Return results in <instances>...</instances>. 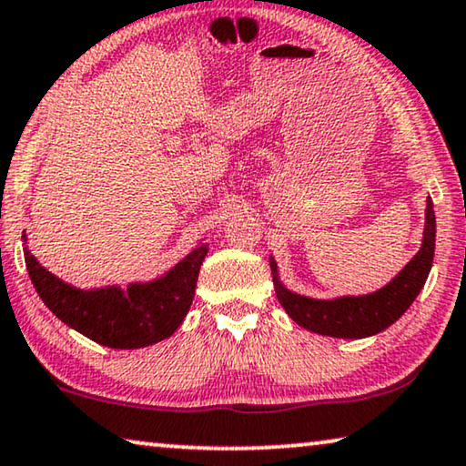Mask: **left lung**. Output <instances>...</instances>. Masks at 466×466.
<instances>
[{"mask_svg":"<svg viewBox=\"0 0 466 466\" xmlns=\"http://www.w3.org/2000/svg\"><path fill=\"white\" fill-rule=\"evenodd\" d=\"M435 211H432V200L429 196L420 251L405 264L403 270L390 283L373 293H365V296H339L333 299L299 296V293L287 289L283 280L279 279L277 259L270 255L274 289H277L280 306L299 327L319 333V336L344 339L376 336L397 319H401V314L414 304L418 293L427 283L432 255H435Z\"/></svg>","mask_w":466,"mask_h":466,"instance_id":"1","label":"left lung"}]
</instances>
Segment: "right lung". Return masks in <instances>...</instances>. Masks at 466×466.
Wrapping results in <instances>:
<instances>
[{"instance_id":"add662e5","label":"right lung","mask_w":466,"mask_h":466,"mask_svg":"<svg viewBox=\"0 0 466 466\" xmlns=\"http://www.w3.org/2000/svg\"><path fill=\"white\" fill-rule=\"evenodd\" d=\"M25 240V264L37 296L65 325L109 349H143L173 336L192 306L208 247L200 242L179 264L147 283L77 289L46 270Z\"/></svg>"}]
</instances>
